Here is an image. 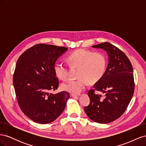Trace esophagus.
Listing matches in <instances>:
<instances>
[{"label": "esophagus", "instance_id": "obj_1", "mask_svg": "<svg viewBox=\"0 0 146 146\" xmlns=\"http://www.w3.org/2000/svg\"><path fill=\"white\" fill-rule=\"evenodd\" d=\"M80 96V94H72V97H73V98H76V97H78V96Z\"/></svg>", "mask_w": 146, "mask_h": 146}]
</instances>
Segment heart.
I'll return each mask as SVG.
<instances>
[{
	"mask_svg": "<svg viewBox=\"0 0 146 146\" xmlns=\"http://www.w3.org/2000/svg\"><path fill=\"white\" fill-rule=\"evenodd\" d=\"M68 64L78 68L77 80H69L61 84L64 91L74 94H79L85 89L89 82L95 83L103 77L107 66V59L100 52L93 53L84 49L72 52L67 58ZM56 76L65 80L68 76V69L63 63H56L54 66Z\"/></svg>",
	"mask_w": 146,
	"mask_h": 146,
	"instance_id": "b5f03b06",
	"label": "heart"
}]
</instances>
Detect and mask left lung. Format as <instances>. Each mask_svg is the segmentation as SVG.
<instances>
[{
    "label": "left lung",
    "instance_id": "1",
    "mask_svg": "<svg viewBox=\"0 0 146 146\" xmlns=\"http://www.w3.org/2000/svg\"><path fill=\"white\" fill-rule=\"evenodd\" d=\"M92 47L105 50L108 63L103 77L88 92L90 103L84 110L92 121L107 123L121 117L130 102L135 88L133 68L124 53L111 44L104 42ZM95 90L102 92L104 98L95 94Z\"/></svg>",
    "mask_w": 146,
    "mask_h": 146
}]
</instances>
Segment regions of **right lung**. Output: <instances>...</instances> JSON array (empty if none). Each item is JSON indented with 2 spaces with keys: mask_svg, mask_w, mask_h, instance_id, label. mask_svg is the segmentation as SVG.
I'll return each instance as SVG.
<instances>
[{
  "mask_svg": "<svg viewBox=\"0 0 146 146\" xmlns=\"http://www.w3.org/2000/svg\"><path fill=\"white\" fill-rule=\"evenodd\" d=\"M67 50L64 47L39 44L25 51L17 61L13 85L17 102L25 115L35 122L50 123L64 111L69 94L49 92L58 88L54 66Z\"/></svg>",
  "mask_w": 146,
  "mask_h": 146,
  "instance_id": "add662e5",
  "label": "right lung"
}]
</instances>
